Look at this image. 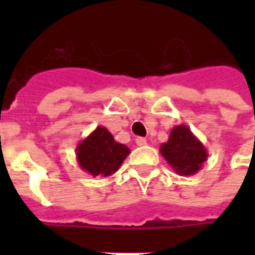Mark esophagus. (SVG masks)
Listing matches in <instances>:
<instances>
[{
    "label": "esophagus",
    "mask_w": 255,
    "mask_h": 255,
    "mask_svg": "<svg viewBox=\"0 0 255 255\" xmlns=\"http://www.w3.org/2000/svg\"><path fill=\"white\" fill-rule=\"evenodd\" d=\"M135 142H136L138 146H146V144H147V140L144 138H140V136H138V138L135 139Z\"/></svg>",
    "instance_id": "obj_1"
}]
</instances>
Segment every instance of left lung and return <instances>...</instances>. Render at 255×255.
<instances>
[{
  "mask_svg": "<svg viewBox=\"0 0 255 255\" xmlns=\"http://www.w3.org/2000/svg\"><path fill=\"white\" fill-rule=\"evenodd\" d=\"M160 153L180 176L195 175L208 160L206 147L184 124L172 129L168 142L160 146Z\"/></svg>",
  "mask_w": 255,
  "mask_h": 255,
  "instance_id": "8db88e82",
  "label": "left lung"
}]
</instances>
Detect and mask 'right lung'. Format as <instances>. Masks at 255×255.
I'll return each instance as SVG.
<instances>
[{
	"label": "right lung",
	"mask_w": 255,
	"mask_h": 255,
	"mask_svg": "<svg viewBox=\"0 0 255 255\" xmlns=\"http://www.w3.org/2000/svg\"><path fill=\"white\" fill-rule=\"evenodd\" d=\"M131 153L126 144L115 140L105 127L98 126L76 146V161L80 169L91 176H111Z\"/></svg>",
	"instance_id": "right-lung-1"
}]
</instances>
